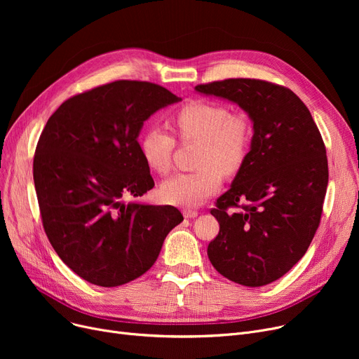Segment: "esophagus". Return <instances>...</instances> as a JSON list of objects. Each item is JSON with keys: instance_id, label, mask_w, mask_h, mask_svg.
Masks as SVG:
<instances>
[{"instance_id": "34e87169", "label": "esophagus", "mask_w": 359, "mask_h": 359, "mask_svg": "<svg viewBox=\"0 0 359 359\" xmlns=\"http://www.w3.org/2000/svg\"><path fill=\"white\" fill-rule=\"evenodd\" d=\"M198 211H192V210H184L183 211V217L184 218H196L198 217Z\"/></svg>"}]
</instances>
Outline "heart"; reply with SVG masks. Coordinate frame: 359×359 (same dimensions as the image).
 <instances>
[{
    "mask_svg": "<svg viewBox=\"0 0 359 359\" xmlns=\"http://www.w3.org/2000/svg\"><path fill=\"white\" fill-rule=\"evenodd\" d=\"M172 125L183 141L201 142L196 172L176 173L160 184L164 202L183 208H194L215 195L221 186V173L230 175L243 163L252 141V128L243 115H231L218 103L191 102L172 119ZM176 141L161 128L144 130L140 151L144 161L157 173H167L172 167Z\"/></svg>",
    "mask_w": 359,
    "mask_h": 359,
    "instance_id": "obj_1",
    "label": "heart"
}]
</instances>
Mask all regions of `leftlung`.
Segmentation results:
<instances>
[{"label": "left lung", "mask_w": 359, "mask_h": 359, "mask_svg": "<svg viewBox=\"0 0 359 359\" xmlns=\"http://www.w3.org/2000/svg\"><path fill=\"white\" fill-rule=\"evenodd\" d=\"M195 91L238 104L253 125L250 149L211 214L219 233L212 266L244 287H263L303 257L322 217L329 182L326 148L307 106L290 88L230 79ZM248 201L240 212L229 208Z\"/></svg>", "instance_id": "obj_1"}]
</instances>
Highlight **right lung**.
<instances>
[{
    "instance_id": "right-lung-1",
    "label": "right lung",
    "mask_w": 359,
    "mask_h": 359,
    "mask_svg": "<svg viewBox=\"0 0 359 359\" xmlns=\"http://www.w3.org/2000/svg\"><path fill=\"white\" fill-rule=\"evenodd\" d=\"M182 102L145 81H115L64 102L33 160L43 229L65 265L99 287L144 275L183 215L138 198L154 187L138 137L160 109Z\"/></svg>"
}]
</instances>
